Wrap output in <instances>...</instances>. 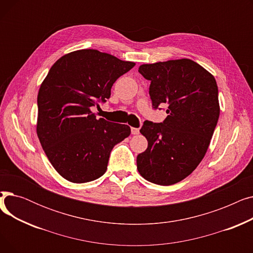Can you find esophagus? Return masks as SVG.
Returning a JSON list of instances; mask_svg holds the SVG:
<instances>
[{"instance_id": "esophagus-1", "label": "esophagus", "mask_w": 253, "mask_h": 253, "mask_svg": "<svg viewBox=\"0 0 253 253\" xmlns=\"http://www.w3.org/2000/svg\"><path fill=\"white\" fill-rule=\"evenodd\" d=\"M131 133L133 134V135L139 134V129H138V128H135V127H132V128H131Z\"/></svg>"}]
</instances>
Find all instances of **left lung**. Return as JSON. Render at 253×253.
Here are the masks:
<instances>
[{
  "instance_id": "1",
  "label": "left lung",
  "mask_w": 253,
  "mask_h": 253,
  "mask_svg": "<svg viewBox=\"0 0 253 253\" xmlns=\"http://www.w3.org/2000/svg\"><path fill=\"white\" fill-rule=\"evenodd\" d=\"M138 72L151 81L154 108L167 103L168 116L162 123H143L148 149L137 156V169L148 181L174 184L192 173L208 150L220 111L215 78L189 58L141 64Z\"/></svg>"
}]
</instances>
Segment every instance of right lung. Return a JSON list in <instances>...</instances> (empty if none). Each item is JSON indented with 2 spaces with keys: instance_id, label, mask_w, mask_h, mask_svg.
<instances>
[{
  "instance_id": "right-lung-1",
  "label": "right lung",
  "mask_w": 253,
  "mask_h": 253,
  "mask_svg": "<svg viewBox=\"0 0 253 253\" xmlns=\"http://www.w3.org/2000/svg\"><path fill=\"white\" fill-rule=\"evenodd\" d=\"M135 65L95 49L61 56L38 93L37 134L48 160L71 182L97 179L111 151L131 133L130 127L96 119L91 106L111 96L117 79Z\"/></svg>"
}]
</instances>
